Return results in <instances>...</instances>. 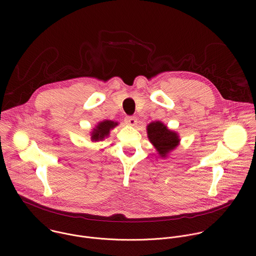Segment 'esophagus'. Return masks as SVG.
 I'll use <instances>...</instances> for the list:
<instances>
[{
    "mask_svg": "<svg viewBox=\"0 0 256 256\" xmlns=\"http://www.w3.org/2000/svg\"><path fill=\"white\" fill-rule=\"evenodd\" d=\"M124 122H126V124H128V126H136V124H138V120H136V118H134V116H126V120H124Z\"/></svg>",
    "mask_w": 256,
    "mask_h": 256,
    "instance_id": "34e87169",
    "label": "esophagus"
}]
</instances>
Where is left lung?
<instances>
[{
    "mask_svg": "<svg viewBox=\"0 0 256 256\" xmlns=\"http://www.w3.org/2000/svg\"><path fill=\"white\" fill-rule=\"evenodd\" d=\"M147 134L150 142L161 158H167L180 142L178 132L171 130L162 122H152L147 126Z\"/></svg>",
    "mask_w": 256,
    "mask_h": 256,
    "instance_id": "left-lung-1",
    "label": "left lung"
}]
</instances>
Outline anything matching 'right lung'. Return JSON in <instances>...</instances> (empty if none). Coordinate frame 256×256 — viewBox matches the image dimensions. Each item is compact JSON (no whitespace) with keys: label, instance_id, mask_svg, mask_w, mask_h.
Returning <instances> with one entry per match:
<instances>
[{"label":"right lung","instance_id":"1","mask_svg":"<svg viewBox=\"0 0 256 256\" xmlns=\"http://www.w3.org/2000/svg\"><path fill=\"white\" fill-rule=\"evenodd\" d=\"M118 126V122H112V120H102L99 122L95 128H93L92 132H90V138L92 142H99L103 140L104 138L109 136V134L110 132Z\"/></svg>","mask_w":256,"mask_h":256}]
</instances>
